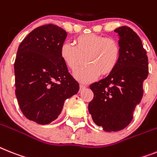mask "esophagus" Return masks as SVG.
Masks as SVG:
<instances>
[{"mask_svg":"<svg viewBox=\"0 0 157 157\" xmlns=\"http://www.w3.org/2000/svg\"><path fill=\"white\" fill-rule=\"evenodd\" d=\"M86 87V85H83V84H80V90H83Z\"/></svg>","mask_w":157,"mask_h":157,"instance_id":"esophagus-1","label":"esophagus"}]
</instances>
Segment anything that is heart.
I'll list each match as a JSON object with an SVG mask.
<instances>
[{"label": "heart", "instance_id": "1", "mask_svg": "<svg viewBox=\"0 0 157 157\" xmlns=\"http://www.w3.org/2000/svg\"><path fill=\"white\" fill-rule=\"evenodd\" d=\"M72 44L65 43L60 48V56L65 65L75 71L78 80L88 82L98 76H107L117 67L120 58V46L113 38L102 35L83 34L76 37Z\"/></svg>", "mask_w": 157, "mask_h": 157}]
</instances>
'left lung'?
<instances>
[{
  "label": "left lung",
  "mask_w": 157,
  "mask_h": 157,
  "mask_svg": "<svg viewBox=\"0 0 157 157\" xmlns=\"http://www.w3.org/2000/svg\"><path fill=\"white\" fill-rule=\"evenodd\" d=\"M115 32L120 38V61L112 73L90 85L94 98L88 105L94 124L106 132L120 131L130 124L148 75L147 53L139 36L128 26Z\"/></svg>",
  "instance_id": "obj_1"
}]
</instances>
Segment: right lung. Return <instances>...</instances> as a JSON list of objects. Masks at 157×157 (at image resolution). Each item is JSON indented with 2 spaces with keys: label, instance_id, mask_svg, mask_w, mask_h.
Masks as SVG:
<instances>
[{
  "label": "right lung",
  "instance_id": "right-lung-1",
  "mask_svg": "<svg viewBox=\"0 0 157 157\" xmlns=\"http://www.w3.org/2000/svg\"><path fill=\"white\" fill-rule=\"evenodd\" d=\"M67 33L55 25L37 27L21 42L14 63L15 94L27 119L39 124L56 120L79 84L60 56Z\"/></svg>",
  "mask_w": 157,
  "mask_h": 157
}]
</instances>
